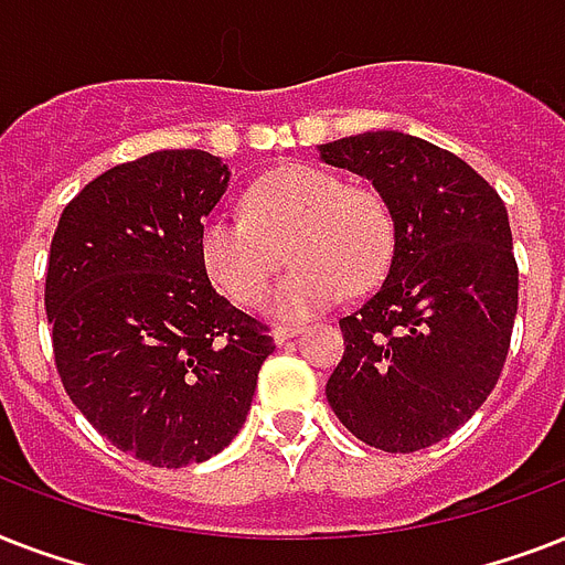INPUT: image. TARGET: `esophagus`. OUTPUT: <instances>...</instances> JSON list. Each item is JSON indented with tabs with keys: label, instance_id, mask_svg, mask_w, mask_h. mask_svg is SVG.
<instances>
[{
	"label": "esophagus",
	"instance_id": "1",
	"mask_svg": "<svg viewBox=\"0 0 565 565\" xmlns=\"http://www.w3.org/2000/svg\"><path fill=\"white\" fill-rule=\"evenodd\" d=\"M299 331H301L299 326H275V328H273V340H275V343H278V345H281V343H287L290 337L299 334Z\"/></svg>",
	"mask_w": 565,
	"mask_h": 565
}]
</instances>
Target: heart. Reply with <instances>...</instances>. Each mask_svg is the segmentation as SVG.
<instances>
[{"instance_id":"heart-1","label":"heart","mask_w":565,"mask_h":565,"mask_svg":"<svg viewBox=\"0 0 565 565\" xmlns=\"http://www.w3.org/2000/svg\"><path fill=\"white\" fill-rule=\"evenodd\" d=\"M246 216L213 213L199 231V260L222 296L255 305L281 266L292 269L266 296L278 319L331 308L343 290L361 292L384 275L393 252V216L381 195L345 188L313 163H287L246 190Z\"/></svg>"}]
</instances>
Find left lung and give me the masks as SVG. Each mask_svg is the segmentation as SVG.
Wrapping results in <instances>:
<instances>
[{
	"label": "left lung",
	"instance_id": "1",
	"mask_svg": "<svg viewBox=\"0 0 565 565\" xmlns=\"http://www.w3.org/2000/svg\"><path fill=\"white\" fill-rule=\"evenodd\" d=\"M319 158L372 181L393 216L384 284L340 319L328 404L366 446L411 455L460 428L501 375L519 308L508 207L457 154L402 131L322 143Z\"/></svg>",
	"mask_w": 565,
	"mask_h": 565
}]
</instances>
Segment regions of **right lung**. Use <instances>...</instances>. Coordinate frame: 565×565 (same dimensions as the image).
<instances>
[{"mask_svg":"<svg viewBox=\"0 0 565 565\" xmlns=\"http://www.w3.org/2000/svg\"><path fill=\"white\" fill-rule=\"evenodd\" d=\"M228 181V163L202 149L119 163L66 204L49 248L61 384L102 437L152 466L220 455L275 352L199 260V231Z\"/></svg>","mask_w":565,"mask_h":565,"instance_id":"add662e5","label":"right lung"}]
</instances>
